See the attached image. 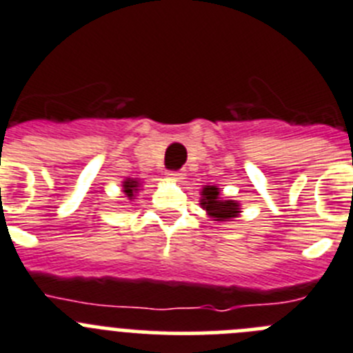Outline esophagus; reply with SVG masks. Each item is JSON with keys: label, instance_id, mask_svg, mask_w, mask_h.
<instances>
[{"label": "esophagus", "instance_id": "1", "mask_svg": "<svg viewBox=\"0 0 353 353\" xmlns=\"http://www.w3.org/2000/svg\"><path fill=\"white\" fill-rule=\"evenodd\" d=\"M167 177L172 181H181L184 179V172H167Z\"/></svg>", "mask_w": 353, "mask_h": 353}]
</instances>
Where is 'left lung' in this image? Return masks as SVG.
<instances>
[{"label":"left lung","instance_id":"1","mask_svg":"<svg viewBox=\"0 0 353 353\" xmlns=\"http://www.w3.org/2000/svg\"><path fill=\"white\" fill-rule=\"evenodd\" d=\"M200 207L207 212V216L217 223L233 221L235 217L240 216L242 207L236 200L225 199L221 196V188L216 184H205L200 192Z\"/></svg>","mask_w":353,"mask_h":353}]
</instances>
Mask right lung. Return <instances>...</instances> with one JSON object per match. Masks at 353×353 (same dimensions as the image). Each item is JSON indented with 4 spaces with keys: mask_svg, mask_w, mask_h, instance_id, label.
Masks as SVG:
<instances>
[{
    "mask_svg": "<svg viewBox=\"0 0 353 353\" xmlns=\"http://www.w3.org/2000/svg\"><path fill=\"white\" fill-rule=\"evenodd\" d=\"M141 186H143V181H141L139 177H125L123 183H121V190H123L125 196H127L130 202H134V200H136Z\"/></svg>",
    "mask_w": 353,
    "mask_h": 353,
    "instance_id": "add662e5",
    "label": "right lung"
}]
</instances>
